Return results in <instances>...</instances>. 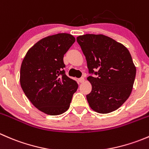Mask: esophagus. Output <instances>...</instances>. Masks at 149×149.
Returning a JSON list of instances; mask_svg holds the SVG:
<instances>
[{
	"label": "esophagus",
	"instance_id": "obj_1",
	"mask_svg": "<svg viewBox=\"0 0 149 149\" xmlns=\"http://www.w3.org/2000/svg\"><path fill=\"white\" fill-rule=\"evenodd\" d=\"M84 81H85V79H84V77L80 78V79H79V81L80 82V83H84Z\"/></svg>",
	"mask_w": 149,
	"mask_h": 149
}]
</instances>
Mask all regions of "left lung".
<instances>
[{
  "label": "left lung",
  "instance_id": "1",
  "mask_svg": "<svg viewBox=\"0 0 149 149\" xmlns=\"http://www.w3.org/2000/svg\"><path fill=\"white\" fill-rule=\"evenodd\" d=\"M86 57L92 89L86 99L95 112L107 114L118 109L131 94L136 68L128 49L103 34H86L76 38Z\"/></svg>",
  "mask_w": 149,
  "mask_h": 149
}]
</instances>
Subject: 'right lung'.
<instances>
[{"instance_id": "obj_1", "label": "right lung", "mask_w": 149, "mask_h": 149, "mask_svg": "<svg viewBox=\"0 0 149 149\" xmlns=\"http://www.w3.org/2000/svg\"><path fill=\"white\" fill-rule=\"evenodd\" d=\"M76 39L59 33L42 39L26 52L20 69V84L36 108L47 115H61L68 109L78 88L65 75L63 57Z\"/></svg>"}]
</instances>
